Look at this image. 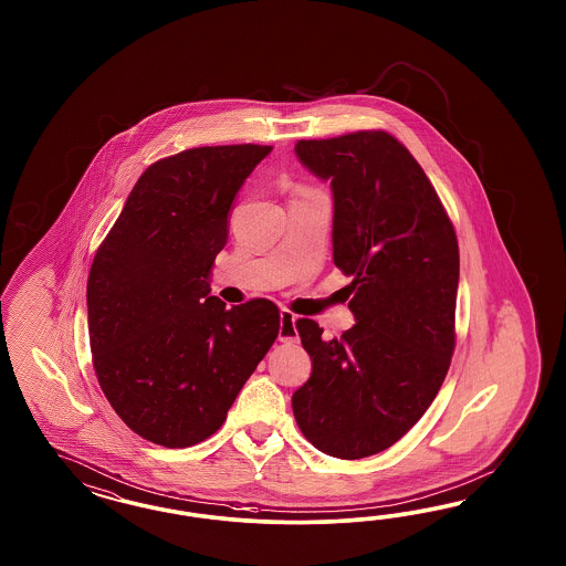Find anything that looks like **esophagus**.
<instances>
[{
    "mask_svg": "<svg viewBox=\"0 0 566 566\" xmlns=\"http://www.w3.org/2000/svg\"><path fill=\"white\" fill-rule=\"evenodd\" d=\"M296 315L289 311V308H282L280 311V332H277V338L282 343H298V332H296Z\"/></svg>",
    "mask_w": 566,
    "mask_h": 566,
    "instance_id": "obj_1",
    "label": "esophagus"
}]
</instances>
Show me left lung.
Segmentation results:
<instances>
[{
  "label": "left lung",
  "instance_id": "obj_1",
  "mask_svg": "<svg viewBox=\"0 0 566 566\" xmlns=\"http://www.w3.org/2000/svg\"><path fill=\"white\" fill-rule=\"evenodd\" d=\"M294 151L332 180L334 265L353 277L357 324L324 340L319 324L296 322L313 374L292 411L317 450L357 461L396 444L444 381L457 344L459 240L426 171L390 133L303 138Z\"/></svg>",
  "mask_w": 566,
  "mask_h": 566
}]
</instances>
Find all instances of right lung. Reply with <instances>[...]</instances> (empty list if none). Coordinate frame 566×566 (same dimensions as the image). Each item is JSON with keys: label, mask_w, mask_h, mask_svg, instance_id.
Here are the masks:
<instances>
[{"label": "right lung", "mask_w": 566, "mask_h": 566, "mask_svg": "<svg viewBox=\"0 0 566 566\" xmlns=\"http://www.w3.org/2000/svg\"><path fill=\"white\" fill-rule=\"evenodd\" d=\"M270 145L195 147L151 164L103 239L86 282L88 340L103 395L140 438L187 448L222 428L272 348L280 308H228L209 272L228 213Z\"/></svg>", "instance_id": "1"}]
</instances>
